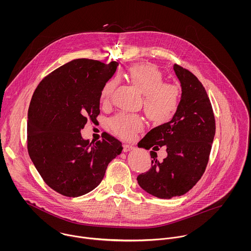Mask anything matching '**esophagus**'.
<instances>
[{"label": "esophagus", "mask_w": 251, "mask_h": 251, "mask_svg": "<svg viewBox=\"0 0 251 251\" xmlns=\"http://www.w3.org/2000/svg\"><path fill=\"white\" fill-rule=\"evenodd\" d=\"M133 149H134V146H132V145H129V144H125L124 145V151H129Z\"/></svg>", "instance_id": "34e87169"}]
</instances>
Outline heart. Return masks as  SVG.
I'll list each match as a JSON object with an SVG mask.
<instances>
[{
	"instance_id": "obj_1",
	"label": "heart",
	"mask_w": 251,
	"mask_h": 251,
	"mask_svg": "<svg viewBox=\"0 0 251 251\" xmlns=\"http://www.w3.org/2000/svg\"><path fill=\"white\" fill-rule=\"evenodd\" d=\"M127 80L143 94L144 109L148 117L163 123L170 120L179 108L181 90L179 85L164 82V75L150 64L134 65L126 74ZM117 86L115 78L108 80L101 89L100 97L108 103ZM111 129L124 138H132L143 127V119L137 114H118L109 120Z\"/></svg>"
}]
</instances>
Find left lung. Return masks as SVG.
<instances>
[{"mask_svg":"<svg viewBox=\"0 0 251 251\" xmlns=\"http://www.w3.org/2000/svg\"><path fill=\"white\" fill-rule=\"evenodd\" d=\"M181 86L179 108L172 120L151 129L138 147L151 151V167L137 177L148 193L161 199L180 196L203 176L215 134V120L207 92L198 78L174 65ZM167 147L168 156L159 163L154 151Z\"/></svg>","mask_w":251,"mask_h":251,"instance_id":"1","label":"left lung"}]
</instances>
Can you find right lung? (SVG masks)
Returning a JSON list of instances; mask_svg holds the SVG:
<instances>
[{"mask_svg": "<svg viewBox=\"0 0 251 251\" xmlns=\"http://www.w3.org/2000/svg\"><path fill=\"white\" fill-rule=\"evenodd\" d=\"M119 63L76 59L45 76L28 111L29 155L45 183L67 197L96 188L108 164L123 150L106 132L102 140H84L81 130L100 115L101 89Z\"/></svg>", "mask_w": 251, "mask_h": 251, "instance_id": "add662e5", "label": "right lung"}]
</instances>
